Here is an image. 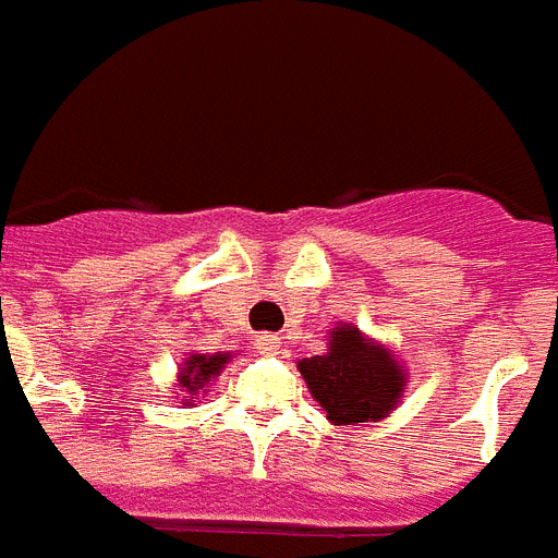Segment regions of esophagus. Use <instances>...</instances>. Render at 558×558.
<instances>
[{"label":"esophagus","mask_w":558,"mask_h":558,"mask_svg":"<svg viewBox=\"0 0 558 558\" xmlns=\"http://www.w3.org/2000/svg\"><path fill=\"white\" fill-rule=\"evenodd\" d=\"M256 348H259V353H279L282 339H279L276 333H262L259 339H256Z\"/></svg>","instance_id":"obj_1"}]
</instances>
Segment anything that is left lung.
Segmentation results:
<instances>
[{
    "mask_svg": "<svg viewBox=\"0 0 558 558\" xmlns=\"http://www.w3.org/2000/svg\"><path fill=\"white\" fill-rule=\"evenodd\" d=\"M296 367L333 425L379 422L399 404L408 381L393 353L353 325L330 330L328 353L299 359Z\"/></svg>",
    "mask_w": 558,
    "mask_h": 558,
    "instance_id": "1",
    "label": "left lung"
}]
</instances>
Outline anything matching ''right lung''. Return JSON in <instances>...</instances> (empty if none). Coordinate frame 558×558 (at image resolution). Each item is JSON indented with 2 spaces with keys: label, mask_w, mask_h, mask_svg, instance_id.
<instances>
[{
  "label": "right lung",
  "mask_w": 558,
  "mask_h": 558,
  "mask_svg": "<svg viewBox=\"0 0 558 558\" xmlns=\"http://www.w3.org/2000/svg\"><path fill=\"white\" fill-rule=\"evenodd\" d=\"M230 362V353H191V356L182 362V371H179V388L185 390V404H191L196 399L199 390H205L210 381L222 373V367Z\"/></svg>",
  "instance_id": "obj_1"
}]
</instances>
